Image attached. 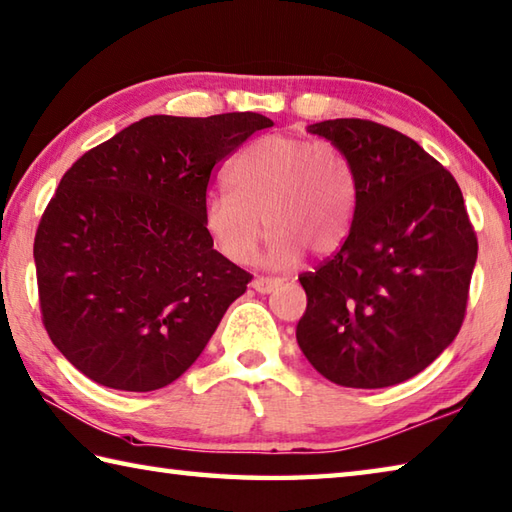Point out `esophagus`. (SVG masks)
<instances>
[{
    "instance_id": "34e87169",
    "label": "esophagus",
    "mask_w": 512,
    "mask_h": 512,
    "mask_svg": "<svg viewBox=\"0 0 512 512\" xmlns=\"http://www.w3.org/2000/svg\"><path fill=\"white\" fill-rule=\"evenodd\" d=\"M250 286H253V290H257V293L268 295L282 286V282H279V279H270V277H255L253 282H250Z\"/></svg>"
}]
</instances>
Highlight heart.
I'll list each match as a JSON object with an SVG mask.
<instances>
[{"mask_svg": "<svg viewBox=\"0 0 512 512\" xmlns=\"http://www.w3.org/2000/svg\"><path fill=\"white\" fill-rule=\"evenodd\" d=\"M230 188L208 190L202 224L228 262L246 264L262 237V262L293 268L306 250L333 255L350 235L357 206V182L337 148L304 137L268 135L255 139L230 166Z\"/></svg>", "mask_w": 512, "mask_h": 512, "instance_id": "1", "label": "heart"}]
</instances>
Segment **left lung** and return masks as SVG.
<instances>
[{"label":"left lung","instance_id":"1","mask_svg":"<svg viewBox=\"0 0 512 512\" xmlns=\"http://www.w3.org/2000/svg\"><path fill=\"white\" fill-rule=\"evenodd\" d=\"M355 173L350 235L315 273L297 344L319 375L386 388L422 373L464 322L477 237L455 177L413 139L366 119L310 124Z\"/></svg>","mask_w":512,"mask_h":512}]
</instances>
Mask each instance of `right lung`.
<instances>
[{
  "label": "right lung",
  "mask_w": 512,
  "mask_h": 512,
  "mask_svg": "<svg viewBox=\"0 0 512 512\" xmlns=\"http://www.w3.org/2000/svg\"><path fill=\"white\" fill-rule=\"evenodd\" d=\"M270 126L259 113L153 115L70 166L33 255L46 333L79 373L148 393L202 355L250 282L202 224L210 175Z\"/></svg>",
  "instance_id": "obj_1"
}]
</instances>
